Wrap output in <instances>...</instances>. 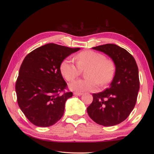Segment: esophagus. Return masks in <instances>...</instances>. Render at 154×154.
Segmentation results:
<instances>
[{"label":"esophagus","instance_id":"34e87169","mask_svg":"<svg viewBox=\"0 0 154 154\" xmlns=\"http://www.w3.org/2000/svg\"><path fill=\"white\" fill-rule=\"evenodd\" d=\"M73 94L75 96H81V95H82L83 93H74Z\"/></svg>","mask_w":154,"mask_h":154}]
</instances>
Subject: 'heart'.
Masks as SVG:
<instances>
[{"mask_svg":"<svg viewBox=\"0 0 154 154\" xmlns=\"http://www.w3.org/2000/svg\"><path fill=\"white\" fill-rule=\"evenodd\" d=\"M77 65L70 58L60 64L61 75L68 81L79 76L81 71L86 69L87 79H79L69 84V88L76 92L95 91L99 87L106 85L112 81L116 72V64L112 59L93 50H85L75 56Z\"/></svg>","mask_w":154,"mask_h":154,"instance_id":"1","label":"heart"}]
</instances>
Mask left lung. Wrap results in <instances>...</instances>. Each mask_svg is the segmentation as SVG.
Returning a JSON list of instances; mask_svg holds the SVG:
<instances>
[{
  "label": "left lung",
  "instance_id": "obj_1",
  "mask_svg": "<svg viewBox=\"0 0 154 154\" xmlns=\"http://www.w3.org/2000/svg\"><path fill=\"white\" fill-rule=\"evenodd\" d=\"M93 49L112 58L116 72L109 88L93 94V100L87 107V113L100 125L115 126L125 120L136 105L140 89L138 65L128 51L115 44H107Z\"/></svg>",
  "mask_w": 154,
  "mask_h": 154
}]
</instances>
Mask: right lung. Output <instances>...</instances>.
I'll list each match as a JSON object with an SVG mask.
<instances>
[{
	"mask_svg": "<svg viewBox=\"0 0 154 154\" xmlns=\"http://www.w3.org/2000/svg\"><path fill=\"white\" fill-rule=\"evenodd\" d=\"M80 48L48 44L35 49L23 60L16 82L20 109L39 127L54 125L63 116L65 103L73 93L60 71L63 60Z\"/></svg>",
	"mask_w": 154,
	"mask_h": 154,
	"instance_id": "obj_1",
	"label": "right lung"
}]
</instances>
